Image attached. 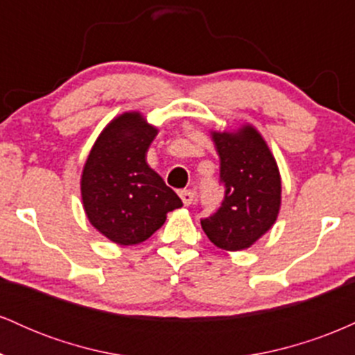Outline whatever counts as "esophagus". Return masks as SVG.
Listing matches in <instances>:
<instances>
[{"mask_svg":"<svg viewBox=\"0 0 355 355\" xmlns=\"http://www.w3.org/2000/svg\"><path fill=\"white\" fill-rule=\"evenodd\" d=\"M180 198H182L183 205L189 207L195 200V193L191 190H180Z\"/></svg>","mask_w":355,"mask_h":355,"instance_id":"esophagus-1","label":"esophagus"}]
</instances>
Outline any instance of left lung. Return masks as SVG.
Returning a JSON list of instances; mask_svg holds the SVG:
<instances>
[{"instance_id": "8db88e82", "label": "left lung", "mask_w": 355, "mask_h": 355, "mask_svg": "<svg viewBox=\"0 0 355 355\" xmlns=\"http://www.w3.org/2000/svg\"><path fill=\"white\" fill-rule=\"evenodd\" d=\"M220 157L222 205L202 218L210 242L223 250H243L274 225L280 209V175L260 133L243 126L239 133L211 135Z\"/></svg>"}]
</instances>
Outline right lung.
Listing matches in <instances>:
<instances>
[{"mask_svg":"<svg viewBox=\"0 0 355 355\" xmlns=\"http://www.w3.org/2000/svg\"><path fill=\"white\" fill-rule=\"evenodd\" d=\"M157 137L140 113L115 118L93 145L81 175V198L96 230L120 245L140 243L183 205L145 157Z\"/></svg>","mask_w":355,"mask_h":355,"instance_id":"1","label":"right lung"}]
</instances>
